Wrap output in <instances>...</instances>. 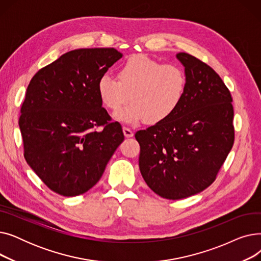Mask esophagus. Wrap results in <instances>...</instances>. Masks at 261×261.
<instances>
[{"label":"esophagus","mask_w":261,"mask_h":261,"mask_svg":"<svg viewBox=\"0 0 261 261\" xmlns=\"http://www.w3.org/2000/svg\"><path fill=\"white\" fill-rule=\"evenodd\" d=\"M122 131H123V135H125L126 138H132L133 134H134L133 131L130 128H128V127H123Z\"/></svg>","instance_id":"esophagus-1"}]
</instances>
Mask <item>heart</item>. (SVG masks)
<instances>
[{
  "mask_svg": "<svg viewBox=\"0 0 261 261\" xmlns=\"http://www.w3.org/2000/svg\"><path fill=\"white\" fill-rule=\"evenodd\" d=\"M118 79L103 74L98 80L101 102L118 120L135 125L145 119L160 123L168 119L180 107L186 92L187 78L183 68L163 64L146 55H133L118 70Z\"/></svg>",
  "mask_w": 261,
  "mask_h": 261,
  "instance_id": "obj_1",
  "label": "heart"
}]
</instances>
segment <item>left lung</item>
I'll return each instance as SVG.
<instances>
[{
	"instance_id": "left-lung-1",
	"label": "left lung",
	"mask_w": 261,
	"mask_h": 261,
	"mask_svg": "<svg viewBox=\"0 0 261 261\" xmlns=\"http://www.w3.org/2000/svg\"><path fill=\"white\" fill-rule=\"evenodd\" d=\"M187 86L176 111L165 121L140 130L139 165L156 195L180 200L207 188L234 144V109L224 82L213 68L187 53L176 54Z\"/></svg>"
}]
</instances>
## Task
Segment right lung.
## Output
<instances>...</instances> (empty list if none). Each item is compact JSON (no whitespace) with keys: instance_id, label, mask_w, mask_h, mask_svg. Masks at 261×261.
I'll return each instance as SVG.
<instances>
[{"instance_id":"obj_1","label":"right lung","mask_w":261,"mask_h":261,"mask_svg":"<svg viewBox=\"0 0 261 261\" xmlns=\"http://www.w3.org/2000/svg\"><path fill=\"white\" fill-rule=\"evenodd\" d=\"M121 57L115 48L74 49L41 68L27 87L19 119L24 158L55 193L75 197L91 189L125 139L97 89Z\"/></svg>"}]
</instances>
